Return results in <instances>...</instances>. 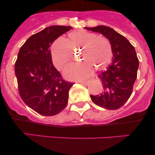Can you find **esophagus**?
Returning <instances> with one entry per match:
<instances>
[{"label": "esophagus", "instance_id": "34e87169", "mask_svg": "<svg viewBox=\"0 0 155 155\" xmlns=\"http://www.w3.org/2000/svg\"><path fill=\"white\" fill-rule=\"evenodd\" d=\"M89 82H90V80H87V81H80L79 82V83L82 84V85H87L89 84Z\"/></svg>", "mask_w": 155, "mask_h": 155}]
</instances>
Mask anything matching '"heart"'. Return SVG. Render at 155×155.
Returning a JSON list of instances; mask_svg holds the SVG:
<instances>
[{"label": "heart", "mask_w": 155, "mask_h": 155, "mask_svg": "<svg viewBox=\"0 0 155 155\" xmlns=\"http://www.w3.org/2000/svg\"><path fill=\"white\" fill-rule=\"evenodd\" d=\"M79 50L82 63L70 65L64 70V76L70 79H81L91 74L92 68L102 70L112 61L113 51L111 42L104 37L85 30L73 31L66 41L58 39L51 47V55L55 68L62 70L71 59V50Z\"/></svg>", "instance_id": "heart-1"}]
</instances>
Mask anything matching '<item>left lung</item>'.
I'll use <instances>...</instances> for the list:
<instances>
[{"instance_id": "obj_1", "label": "left lung", "mask_w": 155, "mask_h": 155, "mask_svg": "<svg viewBox=\"0 0 155 155\" xmlns=\"http://www.w3.org/2000/svg\"><path fill=\"white\" fill-rule=\"evenodd\" d=\"M109 39L113 51L112 62L98 76L103 91L98 95H91V101L98 107L115 110L122 107L133 91L137 77L139 60L131 43L115 30L104 25L85 28Z\"/></svg>"}]
</instances>
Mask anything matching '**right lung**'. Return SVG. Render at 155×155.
<instances>
[{
    "mask_svg": "<svg viewBox=\"0 0 155 155\" xmlns=\"http://www.w3.org/2000/svg\"><path fill=\"white\" fill-rule=\"evenodd\" d=\"M70 26L53 25L30 37L15 64L18 91L25 104L40 115L52 116L68 105L73 83L64 80L54 67L50 46Z\"/></svg>",
    "mask_w": 155,
    "mask_h": 155,
    "instance_id": "add662e5",
    "label": "right lung"
}]
</instances>
